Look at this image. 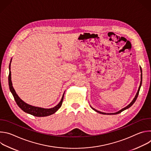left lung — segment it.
Wrapping results in <instances>:
<instances>
[{
  "mask_svg": "<svg viewBox=\"0 0 151 151\" xmlns=\"http://www.w3.org/2000/svg\"><path fill=\"white\" fill-rule=\"evenodd\" d=\"M140 72H141V81H140V86H139V87L138 91H137V93H136V95L135 96V97H134V99L133 100V101H132L130 104H129L127 106L125 107L124 108L122 109L121 110L117 112H115V113H110V114H106V113H104V112H100V111H97V110L94 109L93 107H92L91 106V108H92L93 110H94L96 112H98V113H99V114H104V115H116V114H118L122 112V111H124L125 110V109H128L129 107H130L134 103V102L136 101V99H137V97H138V95H139V91H140V87H141V85H142V69H141V68H140Z\"/></svg>",
  "mask_w": 151,
  "mask_h": 151,
  "instance_id": "8db88e82",
  "label": "left lung"
}]
</instances>
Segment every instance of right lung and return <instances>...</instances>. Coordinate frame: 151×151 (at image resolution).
<instances>
[{"mask_svg": "<svg viewBox=\"0 0 151 151\" xmlns=\"http://www.w3.org/2000/svg\"><path fill=\"white\" fill-rule=\"evenodd\" d=\"M12 58L10 61L9 64V74L8 76V82H9V89L12 94L17 104V105L19 107V108L22 109L24 112L30 114L32 115H33L35 116H38V117H42V116H47L49 115H51L55 112H56L60 107L61 106L63 98H64V93L62 96V98L60 101V103L55 106L54 107H52V108L50 109H45V108H42V107H36L33 106L32 105H30L26 103H25L24 101L21 100L18 96L14 88H13L12 86V83L11 81V63Z\"/></svg>", "mask_w": 151, "mask_h": 151, "instance_id": "1", "label": "right lung"}]
</instances>
